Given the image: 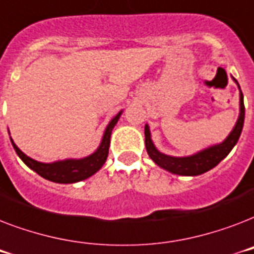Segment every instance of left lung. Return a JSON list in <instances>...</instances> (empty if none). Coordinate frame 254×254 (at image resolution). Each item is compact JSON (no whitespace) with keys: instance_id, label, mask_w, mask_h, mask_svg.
Listing matches in <instances>:
<instances>
[{"instance_id":"1","label":"left lung","mask_w":254,"mask_h":254,"mask_svg":"<svg viewBox=\"0 0 254 254\" xmlns=\"http://www.w3.org/2000/svg\"><path fill=\"white\" fill-rule=\"evenodd\" d=\"M233 80L239 85L236 79H233ZM239 89H240V85H239ZM244 96L240 89V116H239V120H237L233 130L231 131V134L219 145L207 147L204 150L190 155V157H170V155L162 154L161 151L155 149L154 143L151 141L149 127L145 125V146H146L147 154L159 167L167 170L170 173L178 174V175H190V177L200 175V174L207 173L208 170L213 169L229 154V151L232 150L233 146L240 138L243 125H244Z\"/></svg>"}]
</instances>
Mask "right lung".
I'll list each match as a JSON object with an SVG mask.
<instances>
[{"mask_svg":"<svg viewBox=\"0 0 254 254\" xmlns=\"http://www.w3.org/2000/svg\"><path fill=\"white\" fill-rule=\"evenodd\" d=\"M120 116H121V112L117 116H115L111 120V123L108 124L99 149L89 157L81 159H65V161H58V162L53 163L38 162L35 159L27 157L25 153H22L18 149L17 145L13 142V139L10 138V141L13 143L14 150L18 154V157L25 162L26 166L34 170L42 178H45L47 181L55 182V183H75V182L84 181L87 178L92 177L93 174L97 173L103 167V165L107 161L108 151H109L112 129L115 127V125L119 121Z\"/></svg>","mask_w":254,"mask_h":254,"instance_id":"add662e5","label":"right lung"}]
</instances>
